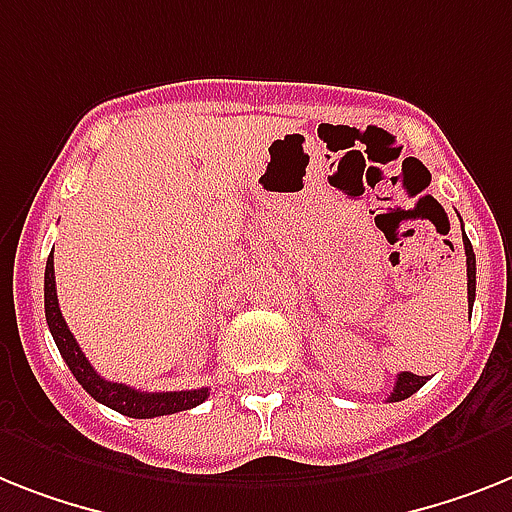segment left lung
Here are the masks:
<instances>
[{
    "label": "left lung",
    "instance_id": "obj_1",
    "mask_svg": "<svg viewBox=\"0 0 512 512\" xmlns=\"http://www.w3.org/2000/svg\"><path fill=\"white\" fill-rule=\"evenodd\" d=\"M463 248H466V274H468V306L474 308V298H476V253L474 246H471V240L466 238V232H463ZM429 377H416L411 371H400L398 379H395V387L390 392V403H398V400L411 398L413 392H418L426 384Z\"/></svg>",
    "mask_w": 512,
    "mask_h": 512
}]
</instances>
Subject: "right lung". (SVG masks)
Listing matches in <instances>:
<instances>
[{"instance_id":"1","label":"right lung","mask_w":512,"mask_h":512,"mask_svg":"<svg viewBox=\"0 0 512 512\" xmlns=\"http://www.w3.org/2000/svg\"><path fill=\"white\" fill-rule=\"evenodd\" d=\"M44 311H46V324L52 332L54 342H57L59 353L65 358V363L73 371V377L83 384V390L94 400L104 403L112 411L122 413L130 418H154V416H170L177 411H188L196 405L204 403L209 398V390H180V392H141L133 390L128 384L120 382H107L101 379L94 371V366L88 363L83 356V350L75 342L73 332L67 329L65 316L59 311L57 301V285H54V253L46 261L44 272Z\"/></svg>"}]
</instances>
